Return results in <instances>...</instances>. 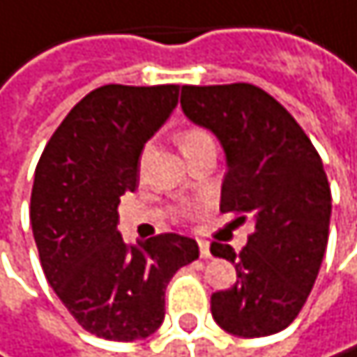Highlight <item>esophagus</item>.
Instances as JSON below:
<instances>
[{"mask_svg":"<svg viewBox=\"0 0 357 357\" xmlns=\"http://www.w3.org/2000/svg\"><path fill=\"white\" fill-rule=\"evenodd\" d=\"M199 249H201V259H209V257H211V251H209V243L201 241V243H199Z\"/></svg>","mask_w":357,"mask_h":357,"instance_id":"34e87169","label":"esophagus"}]
</instances>
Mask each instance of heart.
<instances>
[{
  "mask_svg": "<svg viewBox=\"0 0 357 357\" xmlns=\"http://www.w3.org/2000/svg\"><path fill=\"white\" fill-rule=\"evenodd\" d=\"M205 137H211L205 129H201V127H190V129L182 131V135H180V148L184 150V148H188V146H192V144H197V142H201V139H205Z\"/></svg>",
  "mask_w": 357,
  "mask_h": 357,
  "instance_id": "b5f03b06",
  "label": "heart"
}]
</instances>
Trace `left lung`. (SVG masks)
<instances>
[{
	"label": "left lung",
	"mask_w": 357,
	"mask_h": 357,
	"mask_svg": "<svg viewBox=\"0 0 357 357\" xmlns=\"http://www.w3.org/2000/svg\"><path fill=\"white\" fill-rule=\"evenodd\" d=\"M180 102L226 150L220 211L234 224L253 222L241 253L211 245L236 268V284L211 295V314L232 335H274L299 316L326 251L331 186L322 158L293 114L257 85H184Z\"/></svg>",
	"instance_id": "obj_1"
}]
</instances>
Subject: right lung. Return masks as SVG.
Here are the masks:
<instances>
[{
	"mask_svg": "<svg viewBox=\"0 0 357 357\" xmlns=\"http://www.w3.org/2000/svg\"><path fill=\"white\" fill-rule=\"evenodd\" d=\"M177 85H102L64 116L35 169L31 226L43 274L70 316L108 341L152 335L173 274L199 245L158 234L129 245L116 230L121 197L137 188L139 154L177 104Z\"/></svg>",
	"mask_w": 357,
	"mask_h": 357,
	"instance_id": "right-lung-1",
	"label": "right lung"
}]
</instances>
